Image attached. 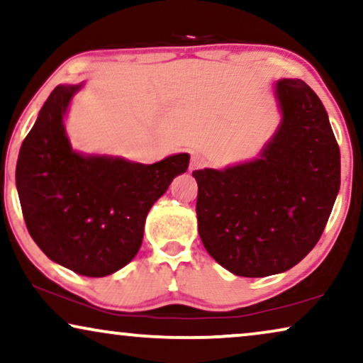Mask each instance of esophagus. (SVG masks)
Segmentation results:
<instances>
[{
  "label": "esophagus",
  "mask_w": 363,
  "mask_h": 363,
  "mask_svg": "<svg viewBox=\"0 0 363 363\" xmlns=\"http://www.w3.org/2000/svg\"><path fill=\"white\" fill-rule=\"evenodd\" d=\"M206 157H203L201 153H195V155L191 157V162H190V168L191 170H198V168H203L206 165Z\"/></svg>",
  "instance_id": "34e87169"
}]
</instances>
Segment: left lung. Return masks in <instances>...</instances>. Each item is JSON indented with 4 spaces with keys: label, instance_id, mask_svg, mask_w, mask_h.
Listing matches in <instances>:
<instances>
[{
    "label": "left lung",
    "instance_id": "left-lung-1",
    "mask_svg": "<svg viewBox=\"0 0 363 363\" xmlns=\"http://www.w3.org/2000/svg\"><path fill=\"white\" fill-rule=\"evenodd\" d=\"M279 130L261 158L195 170L198 233L233 274L264 277L312 251L340 188V150L317 94L301 79L276 86Z\"/></svg>",
    "mask_w": 363,
    "mask_h": 363
}]
</instances>
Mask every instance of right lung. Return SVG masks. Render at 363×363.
<instances>
[{
    "label": "right lung",
    "instance_id": "1",
    "mask_svg": "<svg viewBox=\"0 0 363 363\" xmlns=\"http://www.w3.org/2000/svg\"><path fill=\"white\" fill-rule=\"evenodd\" d=\"M77 89L57 86L44 102L19 150L16 186L29 235L44 255L77 274L102 277L135 257L148 211L190 157L142 165L72 152L62 116Z\"/></svg>",
    "mask_w": 363,
    "mask_h": 363
}]
</instances>
